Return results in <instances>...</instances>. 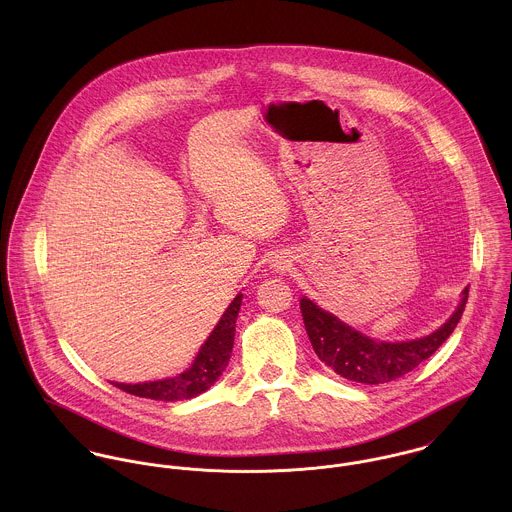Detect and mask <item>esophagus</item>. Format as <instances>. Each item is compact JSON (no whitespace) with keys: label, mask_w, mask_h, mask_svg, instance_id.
<instances>
[{"label":"esophagus","mask_w":512,"mask_h":512,"mask_svg":"<svg viewBox=\"0 0 512 512\" xmlns=\"http://www.w3.org/2000/svg\"><path fill=\"white\" fill-rule=\"evenodd\" d=\"M290 260L286 258V256H278L276 260H274V268H276V272H280V274H284V272H288L290 270Z\"/></svg>","instance_id":"obj_1"}]
</instances>
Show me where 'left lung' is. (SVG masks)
<instances>
[{"label": "left lung", "instance_id": "8db88e82", "mask_svg": "<svg viewBox=\"0 0 512 512\" xmlns=\"http://www.w3.org/2000/svg\"><path fill=\"white\" fill-rule=\"evenodd\" d=\"M467 293L469 288L461 292L455 311L436 331L406 341L372 339L343 323L337 315L321 309L305 295L299 299V307L311 347L325 365L353 382L384 384L408 374L438 351L439 345L457 327L467 303Z\"/></svg>", "mask_w": 512, "mask_h": 512}]
</instances>
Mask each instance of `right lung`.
Instances as JSON below:
<instances>
[{
  "label": "right lung",
  "instance_id": "right-lung-1",
  "mask_svg": "<svg viewBox=\"0 0 512 512\" xmlns=\"http://www.w3.org/2000/svg\"><path fill=\"white\" fill-rule=\"evenodd\" d=\"M242 305V292L238 293L230 305L224 309L219 323L201 345L199 353L195 355L193 363L177 376L149 380L138 384L126 382H112L124 392H130L140 398H151L161 402H177V400H191L203 392H207L217 380L230 361L232 345H234V327L236 317Z\"/></svg>",
  "mask_w": 512,
  "mask_h": 512
}]
</instances>
